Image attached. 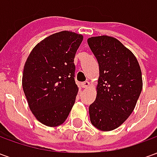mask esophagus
Listing matches in <instances>:
<instances>
[{
	"label": "esophagus",
	"instance_id": "obj_1",
	"mask_svg": "<svg viewBox=\"0 0 157 157\" xmlns=\"http://www.w3.org/2000/svg\"><path fill=\"white\" fill-rule=\"evenodd\" d=\"M89 86V82H84L82 83V88H86L87 86Z\"/></svg>",
	"mask_w": 157,
	"mask_h": 157
}]
</instances>
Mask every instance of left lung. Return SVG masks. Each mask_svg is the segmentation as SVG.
Here are the masks:
<instances>
[{"label": "left lung", "instance_id": "8db88e82", "mask_svg": "<svg viewBox=\"0 0 157 157\" xmlns=\"http://www.w3.org/2000/svg\"><path fill=\"white\" fill-rule=\"evenodd\" d=\"M99 65L98 94L89 107L92 125L102 131L115 129L135 109L142 90L140 67L135 56L109 36L87 39Z\"/></svg>", "mask_w": 157, "mask_h": 157}]
</instances>
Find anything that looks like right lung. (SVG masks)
<instances>
[{"label": "right lung", "instance_id": "add662e5", "mask_svg": "<svg viewBox=\"0 0 157 157\" xmlns=\"http://www.w3.org/2000/svg\"><path fill=\"white\" fill-rule=\"evenodd\" d=\"M83 37L63 31L33 48L23 69L22 88L29 108L43 124L56 127L66 120L75 101V53Z\"/></svg>", "mask_w": 157, "mask_h": 157}]
</instances>
